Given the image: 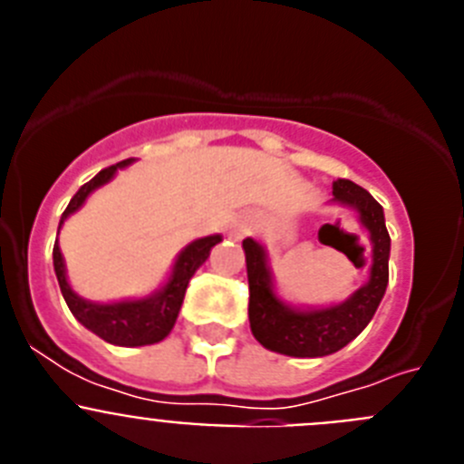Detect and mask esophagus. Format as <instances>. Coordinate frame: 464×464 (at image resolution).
Here are the masks:
<instances>
[{
	"mask_svg": "<svg viewBox=\"0 0 464 464\" xmlns=\"http://www.w3.org/2000/svg\"><path fill=\"white\" fill-rule=\"evenodd\" d=\"M248 232H251V223H248V220H239V223L235 225V229H232L235 239H241V237H246Z\"/></svg>",
	"mask_w": 464,
	"mask_h": 464,
	"instance_id": "obj_1",
	"label": "esophagus"
}]
</instances>
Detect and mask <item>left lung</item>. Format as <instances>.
Segmentation results:
<instances>
[{
	"label": "left lung",
	"instance_id": "8db88e82",
	"mask_svg": "<svg viewBox=\"0 0 464 464\" xmlns=\"http://www.w3.org/2000/svg\"><path fill=\"white\" fill-rule=\"evenodd\" d=\"M330 204L353 208L372 241L370 278L339 304L323 309H299L283 302L274 288L265 246L244 239L246 272H248V321L253 337L274 353L290 358H323L342 351L370 325L388 285L391 235L385 229L383 207L364 188L339 179L332 186Z\"/></svg>",
	"mask_w": 464,
	"mask_h": 464
}]
</instances>
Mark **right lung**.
<instances>
[{
    "mask_svg": "<svg viewBox=\"0 0 464 464\" xmlns=\"http://www.w3.org/2000/svg\"><path fill=\"white\" fill-rule=\"evenodd\" d=\"M132 162L134 158H130L118 162V165L106 167L94 179H90L85 186H81L79 192L72 197L69 207L64 208L63 218H60V227H57V235L63 229L64 220L83 207L90 192H94L97 188L109 183L116 176L118 169L132 165ZM220 241H223L220 235L202 237V239L190 241L176 256L174 267H171L169 278H167L162 288L146 295V297L121 299V302H109V304L90 302V299H83L81 295L73 293L67 281V267H64V257L63 251H60V246H57V239L55 246H53V267H55V276L57 283H60V290H63L64 302H67L69 311H72L73 318L81 325L88 327L90 332H94L97 337L113 343V346H149V343L162 342L169 334L176 318H179V311H181L183 297H186V288L188 283H190L192 274L202 267L213 246L220 244Z\"/></svg>",
    "mask_w": 464,
    "mask_h": 464,
    "instance_id": "obj_1",
    "label": "right lung"
}]
</instances>
